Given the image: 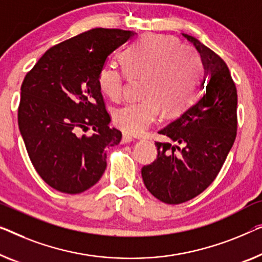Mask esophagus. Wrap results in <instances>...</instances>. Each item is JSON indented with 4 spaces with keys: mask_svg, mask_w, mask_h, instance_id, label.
<instances>
[{
    "mask_svg": "<svg viewBox=\"0 0 262 262\" xmlns=\"http://www.w3.org/2000/svg\"><path fill=\"white\" fill-rule=\"evenodd\" d=\"M134 138L131 137V136L128 135H123V138H122V144H127V143H131Z\"/></svg>",
    "mask_w": 262,
    "mask_h": 262,
    "instance_id": "34e87169",
    "label": "esophagus"
}]
</instances>
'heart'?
I'll return each mask as SVG.
<instances>
[{
    "label": "heart",
    "mask_w": 262,
    "mask_h": 262,
    "mask_svg": "<svg viewBox=\"0 0 262 262\" xmlns=\"http://www.w3.org/2000/svg\"><path fill=\"white\" fill-rule=\"evenodd\" d=\"M123 68L106 63L98 73L101 93L119 100L128 78H143L138 101H127L113 110L117 127L139 135L156 122L159 110L178 115L195 99L203 71L202 59L194 48L173 36L149 34L128 46L122 54Z\"/></svg>",
    "instance_id": "b5f03b06"
}]
</instances>
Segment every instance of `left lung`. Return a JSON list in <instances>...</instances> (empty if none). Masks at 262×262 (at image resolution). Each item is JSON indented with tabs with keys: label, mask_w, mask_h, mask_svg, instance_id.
Wrapping results in <instances>:
<instances>
[{
	"label": "left lung",
	"mask_w": 262,
	"mask_h": 262,
	"mask_svg": "<svg viewBox=\"0 0 262 262\" xmlns=\"http://www.w3.org/2000/svg\"><path fill=\"white\" fill-rule=\"evenodd\" d=\"M201 54L206 78L196 103L158 134L157 158L142 168L147 190L168 204L194 199L211 184L232 149L237 128V92L226 62L194 36L183 34Z\"/></svg>",
	"instance_id": "obj_1"
}]
</instances>
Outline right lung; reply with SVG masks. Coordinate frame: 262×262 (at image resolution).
Segmentation results:
<instances>
[{"label":"right lung","instance_id":"obj_1","mask_svg":"<svg viewBox=\"0 0 262 262\" xmlns=\"http://www.w3.org/2000/svg\"><path fill=\"white\" fill-rule=\"evenodd\" d=\"M131 30L96 28L55 45L26 74L18 105V128L41 178L55 190L80 194L106 169V149L122 132L98 85V73ZM91 126L92 136L81 135Z\"/></svg>","mask_w":262,"mask_h":262}]
</instances>
